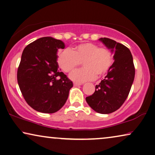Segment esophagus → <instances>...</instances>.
<instances>
[{
    "label": "esophagus",
    "instance_id": "1",
    "mask_svg": "<svg viewBox=\"0 0 155 155\" xmlns=\"http://www.w3.org/2000/svg\"><path fill=\"white\" fill-rule=\"evenodd\" d=\"M74 86H80V85H81L82 84H80V83H77V82H74Z\"/></svg>",
    "mask_w": 155,
    "mask_h": 155
}]
</instances>
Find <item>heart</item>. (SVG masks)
<instances>
[{"mask_svg":"<svg viewBox=\"0 0 155 155\" xmlns=\"http://www.w3.org/2000/svg\"><path fill=\"white\" fill-rule=\"evenodd\" d=\"M57 62L64 72L68 73L76 68L80 62L83 68L71 73V80L82 83L93 80L106 74L113 62V55L107 48H99L91 42H85L68 50L66 49L58 54Z\"/></svg>","mask_w":155,"mask_h":155,"instance_id":"obj_1","label":"heart"}]
</instances>
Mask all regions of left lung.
Masks as SVG:
<instances>
[{
	"mask_svg": "<svg viewBox=\"0 0 155 155\" xmlns=\"http://www.w3.org/2000/svg\"><path fill=\"white\" fill-rule=\"evenodd\" d=\"M99 40L114 54V63L86 101L96 113L109 114L120 108L127 99L135 77V68L131 51L126 46L107 38Z\"/></svg>",
	"mask_w": 155,
	"mask_h": 155,
	"instance_id": "1",
	"label": "left lung"
}]
</instances>
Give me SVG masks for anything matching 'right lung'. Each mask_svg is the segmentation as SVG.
I'll list each match as a JSON object with an SVG mask.
<instances>
[{
  "mask_svg": "<svg viewBox=\"0 0 155 155\" xmlns=\"http://www.w3.org/2000/svg\"><path fill=\"white\" fill-rule=\"evenodd\" d=\"M64 42L40 38L24 48L17 71V82L24 99L38 112L54 113L68 99L73 84L59 70L57 52Z\"/></svg>",
  "mask_w": 155,
  "mask_h": 155,
  "instance_id": "add662e5",
  "label": "right lung"
}]
</instances>
